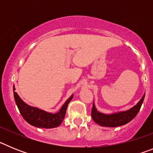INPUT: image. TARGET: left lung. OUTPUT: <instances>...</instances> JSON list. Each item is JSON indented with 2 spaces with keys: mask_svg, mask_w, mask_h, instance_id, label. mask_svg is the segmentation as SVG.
<instances>
[{
  "mask_svg": "<svg viewBox=\"0 0 153 153\" xmlns=\"http://www.w3.org/2000/svg\"><path fill=\"white\" fill-rule=\"evenodd\" d=\"M144 98H145V95H143V97L136 106L126 111L119 112V113H112V114H104V113H100L96 109L95 105L93 103L91 111L92 119L94 122L101 126L117 127L125 125L136 117L141 108Z\"/></svg>",
  "mask_w": 153,
  "mask_h": 153,
  "instance_id": "1",
  "label": "left lung"
}]
</instances>
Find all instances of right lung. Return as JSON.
Wrapping results in <instances>:
<instances>
[{
	"mask_svg": "<svg viewBox=\"0 0 153 153\" xmlns=\"http://www.w3.org/2000/svg\"><path fill=\"white\" fill-rule=\"evenodd\" d=\"M14 90H15V88L13 86V97H14L17 108L23 118L26 120L28 123L33 126L38 127V128H46V129L55 128L61 124L66 115V111H67L69 102L74 97V95L71 96L65 102L59 112L53 114L51 113H47L38 108L30 106L26 104Z\"/></svg>",
	"mask_w": 153,
	"mask_h": 153,
	"instance_id": "add662e5",
	"label": "right lung"
}]
</instances>
